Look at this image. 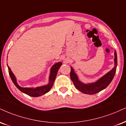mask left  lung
Wrapping results in <instances>:
<instances>
[{
	"instance_id": "1",
	"label": "left lung",
	"mask_w": 126,
	"mask_h": 126,
	"mask_svg": "<svg viewBox=\"0 0 126 126\" xmlns=\"http://www.w3.org/2000/svg\"><path fill=\"white\" fill-rule=\"evenodd\" d=\"M114 67L95 82L87 83V84L81 82L79 79L78 75L75 72V70L72 67H71L70 72L71 80L73 82L75 87L82 93L87 94H94L97 93L103 89H106L111 83L114 78L116 72L117 66V57L116 50H114Z\"/></svg>"
}]
</instances>
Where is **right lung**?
<instances>
[{
    "label": "right lung",
    "mask_w": 126,
    "mask_h": 126,
    "mask_svg": "<svg viewBox=\"0 0 126 126\" xmlns=\"http://www.w3.org/2000/svg\"><path fill=\"white\" fill-rule=\"evenodd\" d=\"M62 64V62H58V63H55L54 65H53L50 69L49 79H48V83L47 84L35 88L22 87H21V86H20L17 83V80H16V77H15L13 73L12 72L10 68L8 66H7V67H8L9 70V75L12 81H13L15 85L16 86V87H17L20 91H21L23 93L26 94H28L30 96L39 97L47 93V92H49L51 88L52 87L53 84L54 80L56 79V78L57 72H58L59 68L60 67Z\"/></svg>",
    "instance_id": "1"
}]
</instances>
